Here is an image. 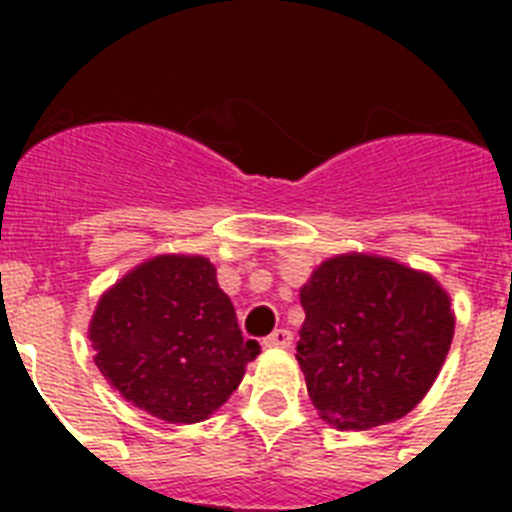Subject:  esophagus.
Instances as JSON below:
<instances>
[{"label":"esophagus","mask_w":512,"mask_h":512,"mask_svg":"<svg viewBox=\"0 0 512 512\" xmlns=\"http://www.w3.org/2000/svg\"><path fill=\"white\" fill-rule=\"evenodd\" d=\"M266 348H289L292 346V333L287 328H277L271 336L264 338Z\"/></svg>","instance_id":"esophagus-1"}]
</instances>
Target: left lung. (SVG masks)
I'll return each mask as SVG.
<instances>
[{
    "instance_id": "1",
    "label": "left lung",
    "mask_w": 512,
    "mask_h": 512,
    "mask_svg": "<svg viewBox=\"0 0 512 512\" xmlns=\"http://www.w3.org/2000/svg\"><path fill=\"white\" fill-rule=\"evenodd\" d=\"M297 361L320 418L341 431L392 423L431 390L454 338L446 289L384 256L341 253L300 289Z\"/></svg>"
}]
</instances>
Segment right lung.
Wrapping results in <instances>:
<instances>
[{
  "instance_id": "1",
  "label": "right lung",
  "mask_w": 512,
  "mask_h": 512,
  "mask_svg": "<svg viewBox=\"0 0 512 512\" xmlns=\"http://www.w3.org/2000/svg\"><path fill=\"white\" fill-rule=\"evenodd\" d=\"M89 341L104 379L166 423L210 418L261 351L241 336L210 259L182 253L148 259L107 289Z\"/></svg>"
}]
</instances>
